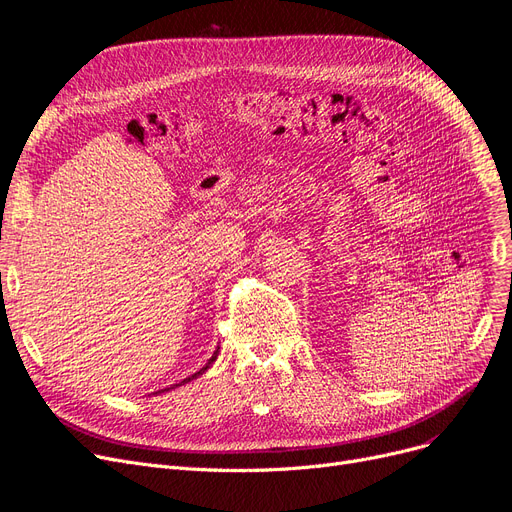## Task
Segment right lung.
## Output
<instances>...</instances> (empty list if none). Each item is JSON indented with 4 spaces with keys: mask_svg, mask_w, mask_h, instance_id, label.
Returning <instances> with one entry per match:
<instances>
[{
    "mask_svg": "<svg viewBox=\"0 0 512 512\" xmlns=\"http://www.w3.org/2000/svg\"><path fill=\"white\" fill-rule=\"evenodd\" d=\"M218 351H220V347H216V351H214V356H211L209 360H207V364L201 368V370H197V373L195 375H190V377H186L184 381H180V383H175L173 387H178V385H184V383H188V381H192V379H197V377H201L203 373H205V370L211 366V364H214L216 362V358H218ZM173 387H167V390H161V392H169V390H173Z\"/></svg>",
    "mask_w": 512,
    "mask_h": 512,
    "instance_id": "add662e5",
    "label": "right lung"
}]
</instances>
